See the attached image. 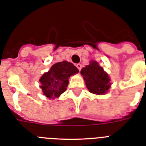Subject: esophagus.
Masks as SVG:
<instances>
[{
    "instance_id": "obj_1",
    "label": "esophagus",
    "mask_w": 146,
    "mask_h": 146,
    "mask_svg": "<svg viewBox=\"0 0 146 146\" xmlns=\"http://www.w3.org/2000/svg\"><path fill=\"white\" fill-rule=\"evenodd\" d=\"M76 68H78V70H79V71H80L81 70H82V64H76Z\"/></svg>"
}]
</instances>
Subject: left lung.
<instances>
[{
  "label": "left lung",
  "instance_id": "obj_1",
  "mask_svg": "<svg viewBox=\"0 0 146 146\" xmlns=\"http://www.w3.org/2000/svg\"><path fill=\"white\" fill-rule=\"evenodd\" d=\"M81 73L87 89L92 93L103 95L110 89L111 84L108 74L95 61H91L90 64L82 68Z\"/></svg>",
  "mask_w": 146,
  "mask_h": 146
}]
</instances>
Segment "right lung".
<instances>
[{
  "label": "right lung",
  "instance_id": "add662e5",
  "mask_svg": "<svg viewBox=\"0 0 146 146\" xmlns=\"http://www.w3.org/2000/svg\"><path fill=\"white\" fill-rule=\"evenodd\" d=\"M77 73L78 70L72 63L67 61L56 63L40 78V88L43 94L49 98L59 97L67 90L70 76Z\"/></svg>",
  "mask_w": 146,
  "mask_h": 146
}]
</instances>
